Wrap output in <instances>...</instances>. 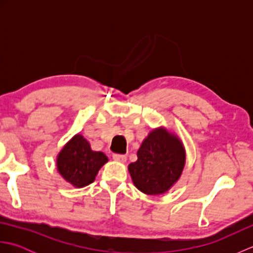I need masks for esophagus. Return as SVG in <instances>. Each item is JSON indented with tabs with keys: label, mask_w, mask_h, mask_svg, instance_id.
Returning a JSON list of instances; mask_svg holds the SVG:
<instances>
[{
	"label": "esophagus",
	"mask_w": 253,
	"mask_h": 253,
	"mask_svg": "<svg viewBox=\"0 0 253 253\" xmlns=\"http://www.w3.org/2000/svg\"><path fill=\"white\" fill-rule=\"evenodd\" d=\"M113 159L117 162H121V163H125L127 161L126 155H123V154H113Z\"/></svg>",
	"instance_id": "esophagus-1"
}]
</instances>
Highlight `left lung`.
<instances>
[{
    "label": "left lung",
    "mask_w": 253,
    "mask_h": 253,
    "mask_svg": "<svg viewBox=\"0 0 253 253\" xmlns=\"http://www.w3.org/2000/svg\"><path fill=\"white\" fill-rule=\"evenodd\" d=\"M137 161L128 171L138 190L150 196L168 192L179 180L186 165L184 143L163 126L154 128L143 139Z\"/></svg>",
    "instance_id": "left-lung-1"
}]
</instances>
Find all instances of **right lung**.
<instances>
[{
	"mask_svg": "<svg viewBox=\"0 0 253 253\" xmlns=\"http://www.w3.org/2000/svg\"><path fill=\"white\" fill-rule=\"evenodd\" d=\"M106 155L93 151L89 141L76 133L58 152L56 168L60 175L75 188L90 185L95 179L100 169L107 163Z\"/></svg>",
	"mask_w": 253,
	"mask_h": 253,
	"instance_id": "add662e5",
	"label": "right lung"
}]
</instances>
